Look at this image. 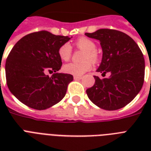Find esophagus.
Segmentation results:
<instances>
[{"mask_svg":"<svg viewBox=\"0 0 151 151\" xmlns=\"http://www.w3.org/2000/svg\"><path fill=\"white\" fill-rule=\"evenodd\" d=\"M81 78H82L81 76H73V79L74 80H80Z\"/></svg>","mask_w":151,"mask_h":151,"instance_id":"obj_1","label":"esophagus"}]
</instances>
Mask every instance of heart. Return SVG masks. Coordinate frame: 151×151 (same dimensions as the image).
Wrapping results in <instances>:
<instances>
[{
  "label": "heart",
  "mask_w": 151,
  "mask_h": 151,
  "mask_svg": "<svg viewBox=\"0 0 151 151\" xmlns=\"http://www.w3.org/2000/svg\"><path fill=\"white\" fill-rule=\"evenodd\" d=\"M76 45L81 49L85 50L83 54V59H85L81 63H70L65 64L63 66V70L68 74H72L74 76H81L90 70L92 66L91 60H88L90 58L92 61L96 62L98 59V55L96 52V45L90 39L86 37H81L76 41ZM71 46L69 43H66L59 48L58 54L59 58L67 61L71 56Z\"/></svg>",
  "instance_id": "heart-1"
}]
</instances>
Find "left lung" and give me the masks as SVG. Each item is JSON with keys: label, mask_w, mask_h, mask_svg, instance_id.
<instances>
[{"label": "left lung", "mask_w": 151, "mask_h": 151, "mask_svg": "<svg viewBox=\"0 0 151 151\" xmlns=\"http://www.w3.org/2000/svg\"><path fill=\"white\" fill-rule=\"evenodd\" d=\"M85 35L100 41L103 58L96 71L103 77L110 74L102 79L94 76L95 85L86 90L88 97L103 110L124 107L143 87L145 61L140 48L129 35L115 29H100Z\"/></svg>", "instance_id": "1"}]
</instances>
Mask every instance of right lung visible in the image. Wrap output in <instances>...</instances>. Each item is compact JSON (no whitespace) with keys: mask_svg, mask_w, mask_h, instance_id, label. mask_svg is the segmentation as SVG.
<instances>
[{"mask_svg":"<svg viewBox=\"0 0 151 151\" xmlns=\"http://www.w3.org/2000/svg\"><path fill=\"white\" fill-rule=\"evenodd\" d=\"M70 38L42 30L27 34L14 45L6 59V81L21 103L45 110L63 99L73 78L57 73L62 66L58 51ZM48 72L55 73L49 77Z\"/></svg>","mask_w":151,"mask_h":151,"instance_id":"add662e5","label":"right lung"}]
</instances>
